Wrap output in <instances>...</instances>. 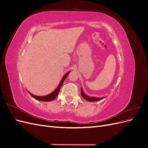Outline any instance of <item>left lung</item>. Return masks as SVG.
Segmentation results:
<instances>
[{
  "label": "left lung",
  "mask_w": 148,
  "mask_h": 148,
  "mask_svg": "<svg viewBox=\"0 0 148 148\" xmlns=\"http://www.w3.org/2000/svg\"><path fill=\"white\" fill-rule=\"evenodd\" d=\"M81 95L82 96H83V97L84 98V99H86V101H89V102H94V101H100V100H102L103 98H104V97H89V96H86L85 94L83 92V89L81 88Z\"/></svg>",
  "instance_id": "obj_1"
}]
</instances>
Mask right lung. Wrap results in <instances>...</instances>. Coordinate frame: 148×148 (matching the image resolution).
Masks as SVG:
<instances>
[{"instance_id":"right-lung-1","label":"right lung","mask_w":148,"mask_h":148,"mask_svg":"<svg viewBox=\"0 0 148 148\" xmlns=\"http://www.w3.org/2000/svg\"><path fill=\"white\" fill-rule=\"evenodd\" d=\"M70 71H69V72H67L64 76V77L62 78L61 82L59 84V86H58V87L56 89L55 91H53L51 94H49V95H47V96H34L33 95H32V94H31L29 92H28L29 93V95L32 96L33 98H34L36 100H38V101H44V102H48V101H51L52 100H53L55 99V98H56L58 96V95H59V92L60 91V89L62 87V85L63 84V83L64 82V80L65 79V78L67 77V76H68L69 75Z\"/></svg>"}]
</instances>
